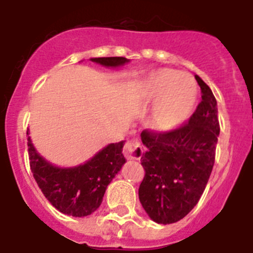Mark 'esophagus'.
<instances>
[{
    "mask_svg": "<svg viewBox=\"0 0 253 253\" xmlns=\"http://www.w3.org/2000/svg\"><path fill=\"white\" fill-rule=\"evenodd\" d=\"M125 158L126 160H140L143 156V148L138 139H130L125 143L124 149H123Z\"/></svg>",
    "mask_w": 253,
    "mask_h": 253,
    "instance_id": "obj_1",
    "label": "esophagus"
}]
</instances>
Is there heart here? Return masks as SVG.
Segmentation results:
<instances>
[{
	"instance_id": "obj_1",
	"label": "heart",
	"mask_w": 253,
	"mask_h": 253,
	"mask_svg": "<svg viewBox=\"0 0 253 253\" xmlns=\"http://www.w3.org/2000/svg\"><path fill=\"white\" fill-rule=\"evenodd\" d=\"M146 99H156L151 120L154 128L172 130L189 118L196 99V84L186 73L161 68L149 73L140 84Z\"/></svg>"
}]
</instances>
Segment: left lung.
I'll return each instance as SVG.
<instances>
[{
  "instance_id": "8db88e82",
  "label": "left lung",
  "mask_w": 253,
  "mask_h": 253,
  "mask_svg": "<svg viewBox=\"0 0 253 253\" xmlns=\"http://www.w3.org/2000/svg\"><path fill=\"white\" fill-rule=\"evenodd\" d=\"M195 78L202 101L189 122L172 130L140 134L147 147L140 158L146 173L138 194L149 218L160 224L178 222L194 209L215 161L220 131L216 100L202 78Z\"/></svg>"
}]
</instances>
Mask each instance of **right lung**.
<instances>
[{"label": "right lung", "instance_id": "right-lung-1", "mask_svg": "<svg viewBox=\"0 0 253 253\" xmlns=\"http://www.w3.org/2000/svg\"><path fill=\"white\" fill-rule=\"evenodd\" d=\"M105 67H119L129 62L124 57L91 58ZM30 169L38 186L60 213L72 216L90 215L101 205L102 198L115 175L125 163L124 140L111 143L84 165L59 169L44 160L28 138Z\"/></svg>", "mask_w": 253, "mask_h": 253}]
</instances>
